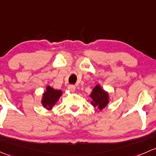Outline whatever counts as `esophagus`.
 <instances>
[{
  "instance_id": "obj_1",
  "label": "esophagus",
  "mask_w": 156,
  "mask_h": 156,
  "mask_svg": "<svg viewBox=\"0 0 156 156\" xmlns=\"http://www.w3.org/2000/svg\"><path fill=\"white\" fill-rule=\"evenodd\" d=\"M68 90L69 91H71V92H75V87L74 86V85H69V87H68Z\"/></svg>"
}]
</instances>
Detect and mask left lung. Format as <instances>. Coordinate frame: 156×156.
Instances as JSON below:
<instances>
[{
    "mask_svg": "<svg viewBox=\"0 0 156 156\" xmlns=\"http://www.w3.org/2000/svg\"><path fill=\"white\" fill-rule=\"evenodd\" d=\"M90 97L91 98L92 105L98 108L99 111L104 109L109 103V95L99 84H97L93 88Z\"/></svg>",
    "mask_w": 156,
    "mask_h": 156,
    "instance_id": "8db88e82",
    "label": "left lung"
}]
</instances>
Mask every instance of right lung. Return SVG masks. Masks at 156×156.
Returning <instances> with one entry per match:
<instances>
[{"label": "right lung", "instance_id": "1", "mask_svg": "<svg viewBox=\"0 0 156 156\" xmlns=\"http://www.w3.org/2000/svg\"><path fill=\"white\" fill-rule=\"evenodd\" d=\"M63 92L54 89L50 86L46 87V90L42 95V105L47 110H51L53 106L57 102Z\"/></svg>", "mask_w": 156, "mask_h": 156}]
</instances>
